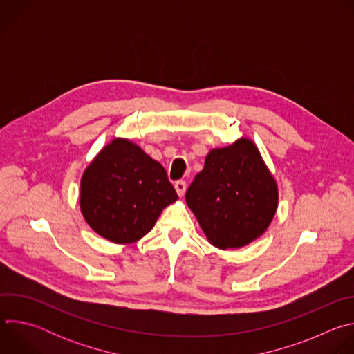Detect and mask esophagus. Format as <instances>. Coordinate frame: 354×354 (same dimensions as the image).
<instances>
[{
    "label": "esophagus",
    "instance_id": "obj_1",
    "mask_svg": "<svg viewBox=\"0 0 354 354\" xmlns=\"http://www.w3.org/2000/svg\"><path fill=\"white\" fill-rule=\"evenodd\" d=\"M175 190H176V193H178L179 196H183L185 192H186V182L178 180V182L175 183Z\"/></svg>",
    "mask_w": 354,
    "mask_h": 354
}]
</instances>
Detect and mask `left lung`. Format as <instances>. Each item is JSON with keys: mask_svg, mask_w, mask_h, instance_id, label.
<instances>
[{"mask_svg": "<svg viewBox=\"0 0 354 354\" xmlns=\"http://www.w3.org/2000/svg\"><path fill=\"white\" fill-rule=\"evenodd\" d=\"M185 198L209 242L220 249H235L268 230L277 210L279 192L255 142L241 137L210 151Z\"/></svg>", "mask_w": 354, "mask_h": 354, "instance_id": "8db88e82", "label": "left lung"}]
</instances>
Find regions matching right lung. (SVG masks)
<instances>
[{
	"label": "right lung",
	"instance_id": "obj_1",
	"mask_svg": "<svg viewBox=\"0 0 354 354\" xmlns=\"http://www.w3.org/2000/svg\"><path fill=\"white\" fill-rule=\"evenodd\" d=\"M176 198L164 167L127 138L105 145L81 178L80 207L85 221L115 243L141 239Z\"/></svg>",
	"mask_w": 354,
	"mask_h": 354
}]
</instances>
